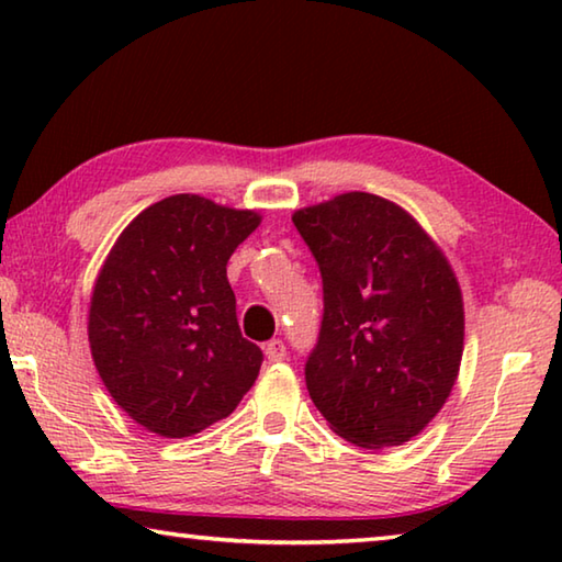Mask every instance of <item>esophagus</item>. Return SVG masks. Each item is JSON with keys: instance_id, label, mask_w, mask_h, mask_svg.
Masks as SVG:
<instances>
[{"instance_id": "34e87169", "label": "esophagus", "mask_w": 562, "mask_h": 562, "mask_svg": "<svg viewBox=\"0 0 562 562\" xmlns=\"http://www.w3.org/2000/svg\"><path fill=\"white\" fill-rule=\"evenodd\" d=\"M265 357H268V361H284L288 359V347H284L282 339H272L265 345Z\"/></svg>"}]
</instances>
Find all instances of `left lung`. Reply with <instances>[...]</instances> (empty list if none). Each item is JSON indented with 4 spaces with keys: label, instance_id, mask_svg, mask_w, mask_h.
<instances>
[{
    "label": "left lung",
    "instance_id": "8db88e82",
    "mask_svg": "<svg viewBox=\"0 0 562 562\" xmlns=\"http://www.w3.org/2000/svg\"><path fill=\"white\" fill-rule=\"evenodd\" d=\"M292 223L325 290L319 341L304 367L312 402L361 449L412 441L451 396L463 357L451 262L412 213L359 190L300 207Z\"/></svg>",
    "mask_w": 562,
    "mask_h": 562
}]
</instances>
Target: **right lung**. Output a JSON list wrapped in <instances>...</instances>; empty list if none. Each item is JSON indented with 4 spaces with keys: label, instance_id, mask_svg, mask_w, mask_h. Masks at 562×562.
<instances>
[{
    "label": "right lung",
    "instance_id": "obj_1",
    "mask_svg": "<svg viewBox=\"0 0 562 562\" xmlns=\"http://www.w3.org/2000/svg\"><path fill=\"white\" fill-rule=\"evenodd\" d=\"M260 213L180 193L123 227L93 282L89 345L133 422L186 439L231 416L260 374L240 335L227 260Z\"/></svg>",
    "mask_w": 562,
    "mask_h": 562
}]
</instances>
